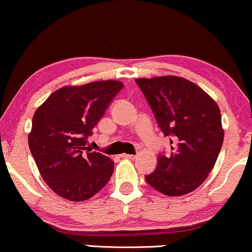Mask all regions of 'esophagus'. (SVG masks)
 <instances>
[{
  "mask_svg": "<svg viewBox=\"0 0 252 252\" xmlns=\"http://www.w3.org/2000/svg\"><path fill=\"white\" fill-rule=\"evenodd\" d=\"M135 156L133 155H129V154H122L121 155V158H126V159H132Z\"/></svg>",
  "mask_w": 252,
  "mask_h": 252,
  "instance_id": "obj_1",
  "label": "esophagus"
}]
</instances>
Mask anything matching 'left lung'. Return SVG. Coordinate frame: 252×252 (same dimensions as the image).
<instances>
[{"mask_svg":"<svg viewBox=\"0 0 252 252\" xmlns=\"http://www.w3.org/2000/svg\"><path fill=\"white\" fill-rule=\"evenodd\" d=\"M160 131L171 137V155L159 154L146 183L168 196L193 192L214 167L223 144L221 111L199 86L179 76L136 79Z\"/></svg>","mask_w":252,"mask_h":252,"instance_id":"8db88e82","label":"left lung"}]
</instances>
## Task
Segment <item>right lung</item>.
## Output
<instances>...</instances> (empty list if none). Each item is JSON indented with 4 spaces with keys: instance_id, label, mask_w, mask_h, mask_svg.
Returning a JSON list of instances; mask_svg holds the SVG:
<instances>
[{
    "instance_id": "1",
    "label": "right lung",
    "mask_w": 252,
    "mask_h": 252,
    "mask_svg": "<svg viewBox=\"0 0 252 252\" xmlns=\"http://www.w3.org/2000/svg\"><path fill=\"white\" fill-rule=\"evenodd\" d=\"M123 87L113 80L63 87L34 113L29 146L41 178L59 196L84 201L109 181L114 161L89 150L87 139Z\"/></svg>"
}]
</instances>
